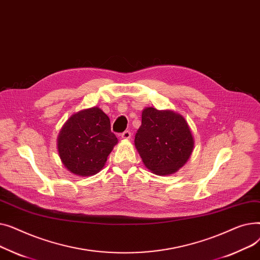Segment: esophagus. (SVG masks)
Here are the masks:
<instances>
[{
  "instance_id": "obj_1",
  "label": "esophagus",
  "mask_w": 260,
  "mask_h": 260,
  "mask_svg": "<svg viewBox=\"0 0 260 260\" xmlns=\"http://www.w3.org/2000/svg\"><path fill=\"white\" fill-rule=\"evenodd\" d=\"M132 137V133L129 131H124L121 134V138L123 139H129Z\"/></svg>"
}]
</instances>
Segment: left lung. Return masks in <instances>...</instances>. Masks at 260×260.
<instances>
[{"instance_id":"left-lung-1","label":"left lung","mask_w":260,"mask_h":260,"mask_svg":"<svg viewBox=\"0 0 260 260\" xmlns=\"http://www.w3.org/2000/svg\"><path fill=\"white\" fill-rule=\"evenodd\" d=\"M135 145L149 171L170 175L185 165L193 152L194 139L181 115L147 107L142 112Z\"/></svg>"}]
</instances>
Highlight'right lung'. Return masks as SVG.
Here are the masks:
<instances>
[{
	"instance_id": "obj_1",
	"label": "right lung",
	"mask_w": 260,
	"mask_h": 260,
	"mask_svg": "<svg viewBox=\"0 0 260 260\" xmlns=\"http://www.w3.org/2000/svg\"><path fill=\"white\" fill-rule=\"evenodd\" d=\"M117 142L107 115L99 107H91L67 120L59 135L58 151L71 173L90 176L102 170Z\"/></svg>"
}]
</instances>
